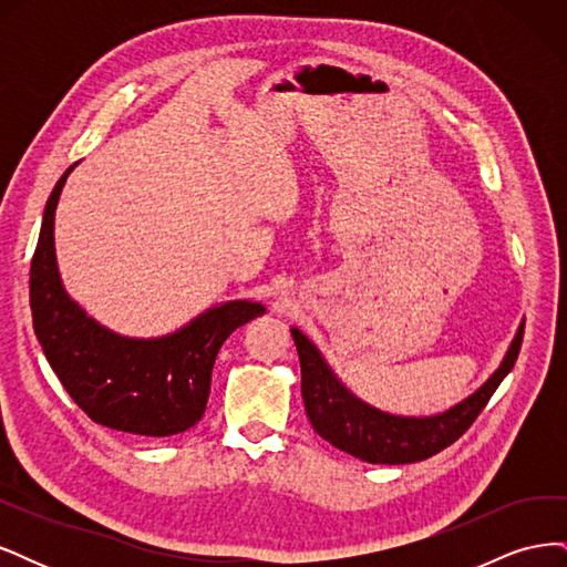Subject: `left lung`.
<instances>
[{
	"label": "left lung",
	"mask_w": 567,
	"mask_h": 567,
	"mask_svg": "<svg viewBox=\"0 0 567 567\" xmlns=\"http://www.w3.org/2000/svg\"><path fill=\"white\" fill-rule=\"evenodd\" d=\"M525 321L513 338L511 348L485 385L471 398L435 416H394L375 409L342 385L331 367L323 362L315 342L302 331L290 329L300 354L302 402L317 435L331 442L340 452L367 463H416L442 452L468 431L480 411L485 409L494 390L513 369L523 346Z\"/></svg>",
	"instance_id": "8db88e82"
}]
</instances>
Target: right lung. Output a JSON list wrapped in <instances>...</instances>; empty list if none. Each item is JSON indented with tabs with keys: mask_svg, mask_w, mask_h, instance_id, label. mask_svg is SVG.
Returning <instances> with one entry per match:
<instances>
[{
	"mask_svg": "<svg viewBox=\"0 0 567 567\" xmlns=\"http://www.w3.org/2000/svg\"><path fill=\"white\" fill-rule=\"evenodd\" d=\"M68 167L51 192L30 265L35 336L61 385L94 423L144 437L194 427L210 394L217 352L238 326L265 315V305L231 300L163 338H125L101 326L61 284L54 215Z\"/></svg>",
	"mask_w": 567,
	"mask_h": 567,
	"instance_id": "1",
	"label": "right lung"
}]
</instances>
